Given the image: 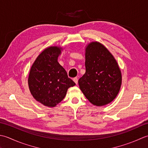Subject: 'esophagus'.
<instances>
[{
    "label": "esophagus",
    "instance_id": "1",
    "mask_svg": "<svg viewBox=\"0 0 148 148\" xmlns=\"http://www.w3.org/2000/svg\"><path fill=\"white\" fill-rule=\"evenodd\" d=\"M73 81L75 82V84H78V78L77 77H75L73 78Z\"/></svg>",
    "mask_w": 148,
    "mask_h": 148
}]
</instances>
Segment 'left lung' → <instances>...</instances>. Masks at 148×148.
<instances>
[{
    "label": "left lung",
    "instance_id": "obj_1",
    "mask_svg": "<svg viewBox=\"0 0 148 148\" xmlns=\"http://www.w3.org/2000/svg\"><path fill=\"white\" fill-rule=\"evenodd\" d=\"M86 73L78 80L80 89L93 105L103 106L116 97L121 85L119 66L103 45L92 42L86 49Z\"/></svg>",
    "mask_w": 148,
    "mask_h": 148
}]
</instances>
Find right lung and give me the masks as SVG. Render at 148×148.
Here are the masks:
<instances>
[{"mask_svg": "<svg viewBox=\"0 0 148 148\" xmlns=\"http://www.w3.org/2000/svg\"><path fill=\"white\" fill-rule=\"evenodd\" d=\"M61 48L51 47L39 55L30 71L28 84L36 100L53 107L64 98L68 89L75 85L57 62Z\"/></svg>", "mask_w": 148, "mask_h": 148, "instance_id": "add662e5", "label": "right lung"}]
</instances>
